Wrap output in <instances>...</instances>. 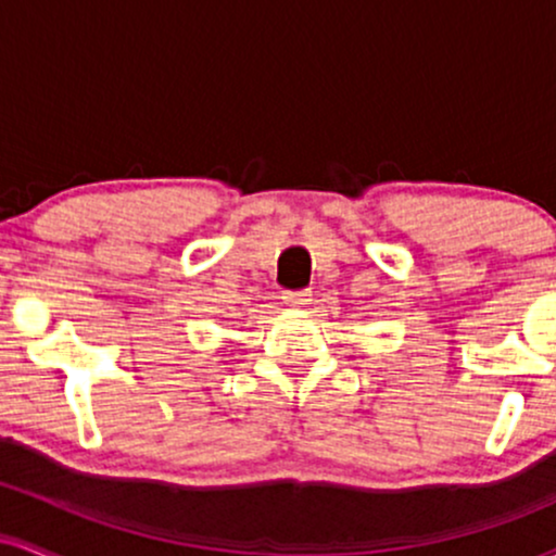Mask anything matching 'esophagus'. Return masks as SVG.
I'll return each instance as SVG.
<instances>
[{
  "label": "esophagus",
  "instance_id": "obj_1",
  "mask_svg": "<svg viewBox=\"0 0 556 556\" xmlns=\"http://www.w3.org/2000/svg\"><path fill=\"white\" fill-rule=\"evenodd\" d=\"M282 300H285L287 308H298V311H300V308H308V303H311V292H308V290L285 292Z\"/></svg>",
  "mask_w": 556,
  "mask_h": 556
}]
</instances>
